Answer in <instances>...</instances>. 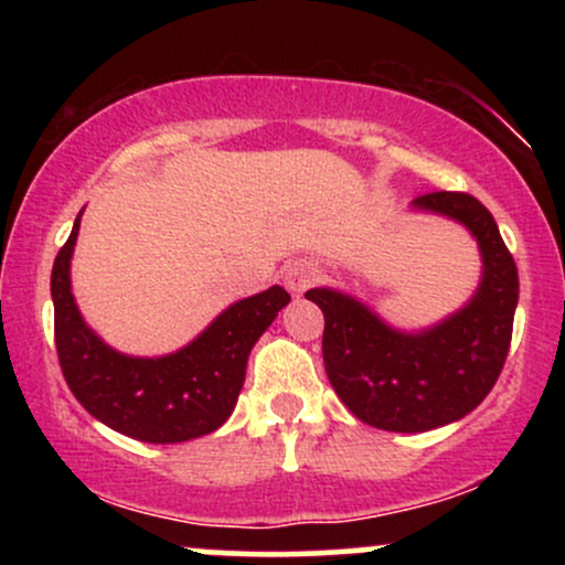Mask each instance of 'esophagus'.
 Listing matches in <instances>:
<instances>
[{"label": "esophagus", "instance_id": "34e87169", "mask_svg": "<svg viewBox=\"0 0 565 565\" xmlns=\"http://www.w3.org/2000/svg\"><path fill=\"white\" fill-rule=\"evenodd\" d=\"M316 278H319V270L305 260H295L284 268V284H287V289L295 291V295H300V291L313 287Z\"/></svg>", "mask_w": 565, "mask_h": 565}]
</instances>
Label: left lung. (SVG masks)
Listing matches in <instances>:
<instances>
[{"label":"left lung","instance_id":"8db88e82","mask_svg":"<svg viewBox=\"0 0 565 565\" xmlns=\"http://www.w3.org/2000/svg\"><path fill=\"white\" fill-rule=\"evenodd\" d=\"M414 206L459 220L481 246L483 281L459 313L423 334H404L353 297L305 291L323 313V366L337 395L361 423L393 433L433 430L481 404L508 361L518 305L515 260L481 201L430 191Z\"/></svg>","mask_w":565,"mask_h":565}]
</instances>
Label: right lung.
<instances>
[{
  "label": "right lung",
  "instance_id": "obj_1",
  "mask_svg": "<svg viewBox=\"0 0 565 565\" xmlns=\"http://www.w3.org/2000/svg\"><path fill=\"white\" fill-rule=\"evenodd\" d=\"M79 217L50 278L57 361L71 393L103 425L146 444H180L217 430L236 406L249 350L289 302V291L270 287L231 305L178 353L129 359L89 332L71 295L68 265Z\"/></svg>",
  "mask_w": 565,
  "mask_h": 565
}]
</instances>
